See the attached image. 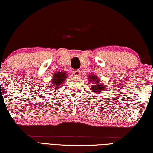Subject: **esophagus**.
<instances>
[{
  "label": "esophagus",
  "mask_w": 153,
  "mask_h": 153,
  "mask_svg": "<svg viewBox=\"0 0 153 153\" xmlns=\"http://www.w3.org/2000/svg\"><path fill=\"white\" fill-rule=\"evenodd\" d=\"M81 74V71L78 70V69H77V70H74V72H73V75H74V76H80Z\"/></svg>",
  "instance_id": "obj_1"
}]
</instances>
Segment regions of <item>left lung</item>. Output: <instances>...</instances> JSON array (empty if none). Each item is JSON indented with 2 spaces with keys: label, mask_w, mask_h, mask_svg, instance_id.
Returning a JSON list of instances; mask_svg holds the SVG:
<instances>
[{
  "label": "left lung",
  "mask_w": 153,
  "mask_h": 153,
  "mask_svg": "<svg viewBox=\"0 0 153 153\" xmlns=\"http://www.w3.org/2000/svg\"><path fill=\"white\" fill-rule=\"evenodd\" d=\"M89 79L91 81H96V84L94 85V86H93L91 87V90L93 91V92H95V93H100L101 91H103L105 88V86H104L102 84H101L100 83V81L98 80V77L96 76H94V75H90L89 76Z\"/></svg>",
  "instance_id": "8db88e82"
}]
</instances>
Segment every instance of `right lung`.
<instances>
[{"label":"right lung","instance_id":"add662e5","mask_svg":"<svg viewBox=\"0 0 153 153\" xmlns=\"http://www.w3.org/2000/svg\"><path fill=\"white\" fill-rule=\"evenodd\" d=\"M66 73L65 72H57L55 73L53 76V79H52V84H51V86H54L55 88H59V86H61V84L62 83V81L65 80V78H66Z\"/></svg>","mask_w":153,"mask_h":153}]
</instances>
